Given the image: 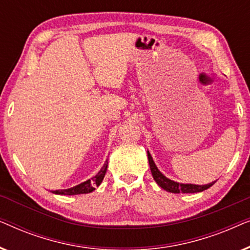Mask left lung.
<instances>
[{
    "instance_id": "left-lung-1",
    "label": "left lung",
    "mask_w": 250,
    "mask_h": 250,
    "mask_svg": "<svg viewBox=\"0 0 250 250\" xmlns=\"http://www.w3.org/2000/svg\"><path fill=\"white\" fill-rule=\"evenodd\" d=\"M148 159H149V165L150 169H151L153 180L156 181L157 184L160 188H163L164 190L168 191V192L172 193H196V192H201V191L207 190L208 188H210L215 183H208L205 184V186H197V184H184V183H177L174 182V181L167 179L165 175H163L160 173V170L157 168L155 162H153L151 155L148 151Z\"/></svg>"
}]
</instances>
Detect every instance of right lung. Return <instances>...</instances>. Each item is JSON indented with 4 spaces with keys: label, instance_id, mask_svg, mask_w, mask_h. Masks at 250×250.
<instances>
[{
    "label": "right lung",
    "instance_id": "right-lung-1",
    "mask_svg": "<svg viewBox=\"0 0 250 250\" xmlns=\"http://www.w3.org/2000/svg\"><path fill=\"white\" fill-rule=\"evenodd\" d=\"M107 167H108V159L105 160L104 167L99 170V173L97 174V175L92 177V179L85 181V182L78 184V186H76V187L70 188V189L56 190V191H52V192L56 194H67V196H73V194H82V193H90L93 190H95V187H99L101 184L102 180H104V177L105 175V172H107Z\"/></svg>",
    "mask_w": 250,
    "mask_h": 250
}]
</instances>
